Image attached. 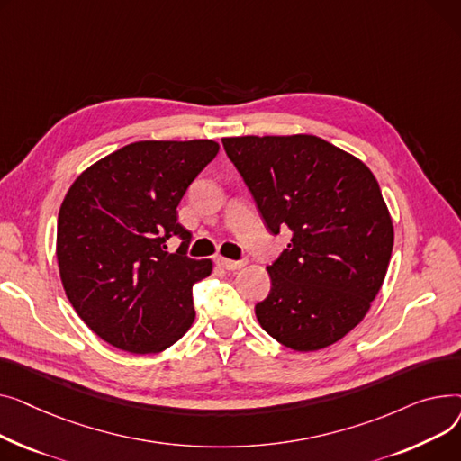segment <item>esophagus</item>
I'll return each mask as SVG.
<instances>
[{"label": "esophagus", "instance_id": "obj_1", "mask_svg": "<svg viewBox=\"0 0 461 461\" xmlns=\"http://www.w3.org/2000/svg\"><path fill=\"white\" fill-rule=\"evenodd\" d=\"M218 264L221 266V267H225V269H230V272H234V269H240V267H243V260H229V258H218Z\"/></svg>", "mask_w": 461, "mask_h": 461}]
</instances>
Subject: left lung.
I'll list each match as a JSON object with an SVG mask.
<instances>
[{"label": "left lung", "mask_w": 461, "mask_h": 461, "mask_svg": "<svg viewBox=\"0 0 461 461\" xmlns=\"http://www.w3.org/2000/svg\"><path fill=\"white\" fill-rule=\"evenodd\" d=\"M272 234L292 238L267 266L255 305L262 330L295 351L335 344L380 292L394 230L382 189L361 159L316 135L221 140Z\"/></svg>", "instance_id": "8db88e82"}]
</instances>
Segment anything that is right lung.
Returning a JSON list of instances; mask_svg holds the SVG:
<instances>
[{
	"label": "right lung",
	"mask_w": 461,
	"mask_h": 461,
	"mask_svg": "<svg viewBox=\"0 0 461 461\" xmlns=\"http://www.w3.org/2000/svg\"><path fill=\"white\" fill-rule=\"evenodd\" d=\"M210 140L138 141L102 158L70 185L58 220L68 302L87 326L131 354L173 346L195 320L192 288L210 260L185 255L176 218L185 189L218 154ZM178 235L176 254L165 241Z\"/></svg>",
	"instance_id": "obj_1"
}]
</instances>
